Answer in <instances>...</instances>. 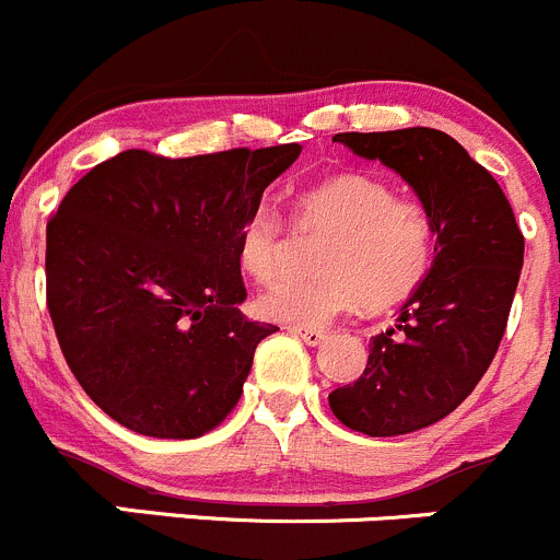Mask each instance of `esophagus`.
I'll return each instance as SVG.
<instances>
[{
    "label": "esophagus",
    "mask_w": 560,
    "mask_h": 560,
    "mask_svg": "<svg viewBox=\"0 0 560 560\" xmlns=\"http://www.w3.org/2000/svg\"><path fill=\"white\" fill-rule=\"evenodd\" d=\"M292 334H295V336H301V339L306 341L308 347H317V345H323V339H325V334H323V330H317V328H292Z\"/></svg>",
    "instance_id": "1"
}]
</instances>
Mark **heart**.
Returning <instances> with one entry per match:
<instances>
[{
    "mask_svg": "<svg viewBox=\"0 0 560 560\" xmlns=\"http://www.w3.org/2000/svg\"><path fill=\"white\" fill-rule=\"evenodd\" d=\"M298 230H323L317 276L281 281L259 298V312L276 323L314 328L355 312H385L410 298L435 259V221L416 199L366 172H341L301 188L290 205ZM241 268L259 284L287 270V226L276 210L257 205L237 230Z\"/></svg>",
    "mask_w": 560,
    "mask_h": 560,
    "instance_id": "1",
    "label": "heart"
}]
</instances>
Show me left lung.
Listing matches in <instances>:
<instances>
[{
    "instance_id": "obj_1",
    "label": "left lung",
    "mask_w": 560,
    "mask_h": 560,
    "mask_svg": "<svg viewBox=\"0 0 560 560\" xmlns=\"http://www.w3.org/2000/svg\"><path fill=\"white\" fill-rule=\"evenodd\" d=\"M355 155L399 172L435 221V262L374 336L361 377L328 396L369 438L424 430L457 410L495 358L523 270L525 237L495 177L435 128L336 133Z\"/></svg>"
}]
</instances>
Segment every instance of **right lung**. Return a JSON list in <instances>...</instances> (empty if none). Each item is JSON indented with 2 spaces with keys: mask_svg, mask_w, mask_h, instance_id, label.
<instances>
[{
  "mask_svg": "<svg viewBox=\"0 0 560 560\" xmlns=\"http://www.w3.org/2000/svg\"><path fill=\"white\" fill-rule=\"evenodd\" d=\"M301 144L86 172L46 226V303L81 388L117 424L188 441L232 412L276 325L237 308V230Z\"/></svg>",
  "mask_w": 560,
  "mask_h": 560,
  "instance_id": "add662e5",
  "label": "right lung"
}]
</instances>
